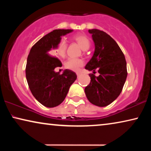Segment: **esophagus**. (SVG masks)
<instances>
[{
  "instance_id": "obj_1",
  "label": "esophagus",
  "mask_w": 151,
  "mask_h": 151,
  "mask_svg": "<svg viewBox=\"0 0 151 151\" xmlns=\"http://www.w3.org/2000/svg\"><path fill=\"white\" fill-rule=\"evenodd\" d=\"M76 74H77V76H78V77H80V76L81 75V74H80V73H77Z\"/></svg>"
}]
</instances>
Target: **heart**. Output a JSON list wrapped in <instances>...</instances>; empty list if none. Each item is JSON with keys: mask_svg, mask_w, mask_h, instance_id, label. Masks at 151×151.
Wrapping results in <instances>:
<instances>
[{"mask_svg": "<svg viewBox=\"0 0 151 151\" xmlns=\"http://www.w3.org/2000/svg\"><path fill=\"white\" fill-rule=\"evenodd\" d=\"M73 38L77 42L78 44L80 45V47H81L82 50H87L90 47V40L85 35H76V36L73 37ZM67 48V42H66V41L64 39H62L58 43L57 46L55 49V51L59 56L64 58L66 55ZM83 65L84 61L82 59L73 58H71L68 59L67 61L65 63V67L68 69L72 70V71H78L80 68L82 67Z\"/></svg>", "mask_w": 151, "mask_h": 151, "instance_id": "1", "label": "heart"}]
</instances>
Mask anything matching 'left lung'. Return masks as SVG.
<instances>
[{"label":"left lung","instance_id":"obj_1","mask_svg":"<svg viewBox=\"0 0 151 151\" xmlns=\"http://www.w3.org/2000/svg\"><path fill=\"white\" fill-rule=\"evenodd\" d=\"M95 44L93 55L85 69H96L100 73H90L91 82L84 88L86 96L91 104L108 106L119 96L127 77V62L117 42L106 32L96 29H89Z\"/></svg>","mask_w":151,"mask_h":151}]
</instances>
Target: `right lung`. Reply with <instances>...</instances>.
<instances>
[{"mask_svg":"<svg viewBox=\"0 0 151 151\" xmlns=\"http://www.w3.org/2000/svg\"><path fill=\"white\" fill-rule=\"evenodd\" d=\"M73 29H55L40 39L31 49L25 69L29 87L34 98L43 106L52 108L65 100L70 86L75 82V72L65 69L63 74L55 71L62 67L57 58L52 56V51L61 40V36Z\"/></svg>","mask_w":151,"mask_h":151,"instance_id":"right-lung-1","label":"right lung"}]
</instances>
